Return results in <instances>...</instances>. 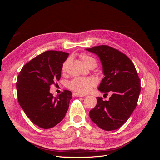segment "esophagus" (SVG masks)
<instances>
[{"label": "esophagus", "mask_w": 160, "mask_h": 160, "mask_svg": "<svg viewBox=\"0 0 160 160\" xmlns=\"http://www.w3.org/2000/svg\"><path fill=\"white\" fill-rule=\"evenodd\" d=\"M73 95H74V96H77V97H85V95L81 94V93H74Z\"/></svg>", "instance_id": "34e87169"}]
</instances>
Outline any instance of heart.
Returning <instances> with one entry per match:
<instances>
[{"instance_id":"1","label":"heart","mask_w":160,"mask_h":160,"mask_svg":"<svg viewBox=\"0 0 160 160\" xmlns=\"http://www.w3.org/2000/svg\"><path fill=\"white\" fill-rule=\"evenodd\" d=\"M81 59L85 65L89 67L91 65L96 66L97 62L94 57L86 54V53H82L80 55ZM67 61L65 62L62 65V71L65 70V67ZM95 85V81L93 79L89 78V77H75L71 80L69 83V88L76 92L80 93H87L93 88Z\"/></svg>"}]
</instances>
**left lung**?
Masks as SVG:
<instances>
[{"instance_id": "8db88e82", "label": "left lung", "mask_w": 160, "mask_h": 160, "mask_svg": "<svg viewBox=\"0 0 160 160\" xmlns=\"http://www.w3.org/2000/svg\"><path fill=\"white\" fill-rule=\"evenodd\" d=\"M98 55L105 77L99 90L111 92L108 101L97 98V105L89 112L91 119L105 131L118 129L127 122L137 106L141 91L140 79L133 62L124 53L108 45L86 49Z\"/></svg>"}]
</instances>
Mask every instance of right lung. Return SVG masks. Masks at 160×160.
Instances as JSON below:
<instances>
[{"label":"right lung","mask_w":160,"mask_h":160,"mask_svg":"<svg viewBox=\"0 0 160 160\" xmlns=\"http://www.w3.org/2000/svg\"><path fill=\"white\" fill-rule=\"evenodd\" d=\"M68 52L48 51L35 57L22 67L17 78L19 105L27 117L43 129L55 127L63 119L72 93L69 90L53 97L49 90L61 78L62 63Z\"/></svg>","instance_id":"add662e5"}]
</instances>
